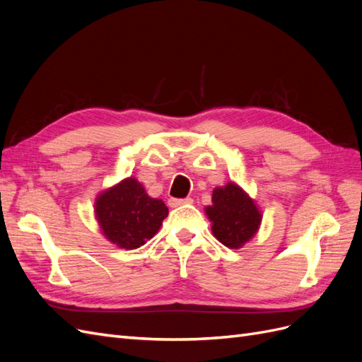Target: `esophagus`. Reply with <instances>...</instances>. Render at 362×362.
<instances>
[{"label":"esophagus","mask_w":362,"mask_h":362,"mask_svg":"<svg viewBox=\"0 0 362 362\" xmlns=\"http://www.w3.org/2000/svg\"><path fill=\"white\" fill-rule=\"evenodd\" d=\"M193 199L192 198H185V199H169V206L172 208H177V206H181V205H185V204H192Z\"/></svg>","instance_id":"1"}]
</instances>
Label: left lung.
Segmentation results:
<instances>
[{
  "instance_id": "8db88e82",
  "label": "left lung",
  "mask_w": 362,
  "mask_h": 362,
  "mask_svg": "<svg viewBox=\"0 0 362 362\" xmlns=\"http://www.w3.org/2000/svg\"><path fill=\"white\" fill-rule=\"evenodd\" d=\"M211 205L205 214L211 222L213 235L229 249H240L258 233L262 214L257 202L235 182L213 190Z\"/></svg>"
}]
</instances>
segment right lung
Returning <instances> with one entry per match:
<instances>
[{"label":"right lung","mask_w":362,"mask_h":362,"mask_svg":"<svg viewBox=\"0 0 362 362\" xmlns=\"http://www.w3.org/2000/svg\"><path fill=\"white\" fill-rule=\"evenodd\" d=\"M168 214L164 202L151 198L133 177L103 190L95 199V217L103 235L125 250L144 246L158 233Z\"/></svg>","instance_id":"add662e5"}]
</instances>
